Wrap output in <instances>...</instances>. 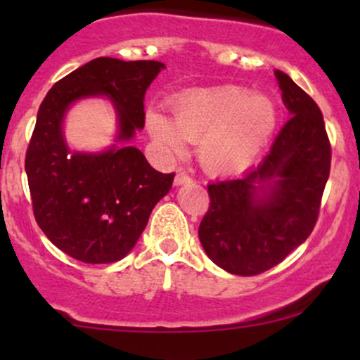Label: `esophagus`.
<instances>
[{
    "label": "esophagus",
    "mask_w": 360,
    "mask_h": 360,
    "mask_svg": "<svg viewBox=\"0 0 360 360\" xmlns=\"http://www.w3.org/2000/svg\"><path fill=\"white\" fill-rule=\"evenodd\" d=\"M188 183H193V177L188 174V172L181 171L177 172L176 177H174V184L176 186H181V184H188Z\"/></svg>",
    "instance_id": "34e87169"
}]
</instances>
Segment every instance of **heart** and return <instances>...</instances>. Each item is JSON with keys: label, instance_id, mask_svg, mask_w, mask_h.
Masks as SVG:
<instances>
[{"label": "heart", "instance_id": "1", "mask_svg": "<svg viewBox=\"0 0 360 360\" xmlns=\"http://www.w3.org/2000/svg\"><path fill=\"white\" fill-rule=\"evenodd\" d=\"M276 123L278 106L271 98L237 86L176 98L171 120L159 113L147 117L150 135L171 154L183 152L184 140L198 142V159L212 174H230L250 166Z\"/></svg>", "mask_w": 360, "mask_h": 360}]
</instances>
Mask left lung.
<instances>
[{
  "mask_svg": "<svg viewBox=\"0 0 360 360\" xmlns=\"http://www.w3.org/2000/svg\"><path fill=\"white\" fill-rule=\"evenodd\" d=\"M276 77L291 118L259 166L240 179L208 184L210 206L198 230L208 257L237 276L269 271L307 240L330 176L323 115L288 74Z\"/></svg>",
  "mask_w": 360,
  "mask_h": 360,
  "instance_id": "1",
  "label": "left lung"
}]
</instances>
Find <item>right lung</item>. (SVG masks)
Returning a JSON list of instances; mask_svg holds the SVG:
<instances>
[{
	"label": "right lung",
	"instance_id": "1",
	"mask_svg": "<svg viewBox=\"0 0 360 360\" xmlns=\"http://www.w3.org/2000/svg\"><path fill=\"white\" fill-rule=\"evenodd\" d=\"M164 68L157 60L98 57L52 86L37 113L25 155L34 217L57 249L86 264L117 262L134 249L148 217L172 188L137 147L98 155L74 154L62 137L65 110L79 98L106 94L115 103L120 142L143 128V96Z\"/></svg>",
	"mask_w": 360,
	"mask_h": 360
}]
</instances>
